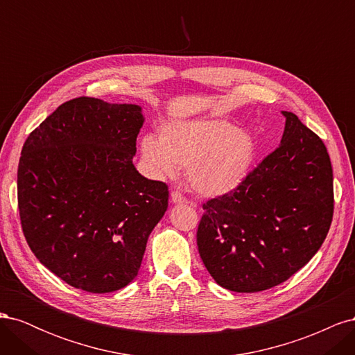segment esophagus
I'll list each match as a JSON object with an SVG mask.
<instances>
[{"mask_svg": "<svg viewBox=\"0 0 355 355\" xmlns=\"http://www.w3.org/2000/svg\"><path fill=\"white\" fill-rule=\"evenodd\" d=\"M170 200H171V202H173V204H191V206H196L194 202H191L189 200H187V198H185L184 196H182L180 192H178V191L171 192Z\"/></svg>", "mask_w": 355, "mask_h": 355, "instance_id": "34e87169", "label": "esophagus"}]
</instances>
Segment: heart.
<instances>
[{"label":"heart","mask_w":355,"mask_h":355,"mask_svg":"<svg viewBox=\"0 0 355 355\" xmlns=\"http://www.w3.org/2000/svg\"><path fill=\"white\" fill-rule=\"evenodd\" d=\"M139 151L146 170L166 179L187 167V180L201 197H220L237 189L250 175L256 142L252 135L220 118L168 121L158 137L145 135Z\"/></svg>","instance_id":"heart-1"}]
</instances>
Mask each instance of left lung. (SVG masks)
<instances>
[{
  "label": "left lung",
  "mask_w": 355,
  "mask_h": 355,
  "mask_svg": "<svg viewBox=\"0 0 355 355\" xmlns=\"http://www.w3.org/2000/svg\"><path fill=\"white\" fill-rule=\"evenodd\" d=\"M275 151L230 194L202 204L198 253L219 286L254 293L305 266L333 218V170L323 141L293 112Z\"/></svg>",
  "instance_id": "8db88e82"
}]
</instances>
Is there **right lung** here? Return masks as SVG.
I'll list each match as a JSON object with an SVG mask.
<instances>
[{
	"mask_svg": "<svg viewBox=\"0 0 355 355\" xmlns=\"http://www.w3.org/2000/svg\"><path fill=\"white\" fill-rule=\"evenodd\" d=\"M139 105L77 98L32 132L17 168L22 230L60 280L110 293L135 280L168 188L133 164L144 125Z\"/></svg>",
	"mask_w": 355,
	"mask_h": 355,
	"instance_id": "1",
	"label": "right lung"
}]
</instances>
